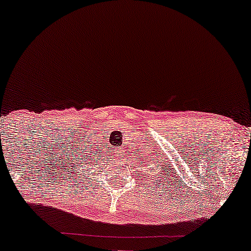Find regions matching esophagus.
<instances>
[{
	"label": "esophagus",
	"instance_id": "esophagus-1",
	"mask_svg": "<svg viewBox=\"0 0 251 251\" xmlns=\"http://www.w3.org/2000/svg\"><path fill=\"white\" fill-rule=\"evenodd\" d=\"M114 153L116 154V156H121L123 154V152H119V151H116V152H114Z\"/></svg>",
	"mask_w": 251,
	"mask_h": 251
}]
</instances>
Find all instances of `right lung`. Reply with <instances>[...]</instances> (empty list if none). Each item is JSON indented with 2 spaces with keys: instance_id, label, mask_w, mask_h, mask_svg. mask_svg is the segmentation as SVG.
I'll use <instances>...</instances> for the list:
<instances>
[{
  "instance_id": "add662e5",
  "label": "right lung",
  "mask_w": 251,
  "mask_h": 251,
  "mask_svg": "<svg viewBox=\"0 0 251 251\" xmlns=\"http://www.w3.org/2000/svg\"><path fill=\"white\" fill-rule=\"evenodd\" d=\"M100 152L96 153L95 150H90L89 151V153H84L83 155H81L83 157V161H82V163L78 164V166H88L89 168H91L94 166H97V164H100L99 162H102V155L101 154H99ZM82 173H84V171H82Z\"/></svg>"
}]
</instances>
